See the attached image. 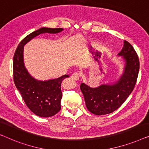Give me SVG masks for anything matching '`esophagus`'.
<instances>
[{
	"instance_id": "obj_1",
	"label": "esophagus",
	"mask_w": 149,
	"mask_h": 149,
	"mask_svg": "<svg viewBox=\"0 0 149 149\" xmlns=\"http://www.w3.org/2000/svg\"><path fill=\"white\" fill-rule=\"evenodd\" d=\"M71 77H72V79H74V80L75 81H77V80H79V75L77 72H75L72 75V76H71Z\"/></svg>"
}]
</instances>
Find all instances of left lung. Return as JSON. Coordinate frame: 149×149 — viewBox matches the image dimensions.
<instances>
[{"instance_id":"left-lung-1","label":"left lung","mask_w":149,"mask_h":149,"mask_svg":"<svg viewBox=\"0 0 149 149\" xmlns=\"http://www.w3.org/2000/svg\"><path fill=\"white\" fill-rule=\"evenodd\" d=\"M123 43V49L117 55L124 60V70L116 82L101 84L96 88L81 84L80 89L86 105L92 113L101 116L113 112L125 102L134 88L139 72V59L132 46L125 40Z\"/></svg>"}]
</instances>
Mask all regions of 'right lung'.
I'll use <instances>...</instances> for the list:
<instances>
[{"label":"right lung","instance_id":"obj_1","mask_svg":"<svg viewBox=\"0 0 149 149\" xmlns=\"http://www.w3.org/2000/svg\"><path fill=\"white\" fill-rule=\"evenodd\" d=\"M63 28H42L25 37L19 44L13 56V80L25 103L30 111L39 117L53 116L61 109L62 98L61 83L69 75L56 79L40 81L29 74L24 66V47L33 38L41 33H57Z\"/></svg>","mask_w":149,"mask_h":149}]
</instances>
